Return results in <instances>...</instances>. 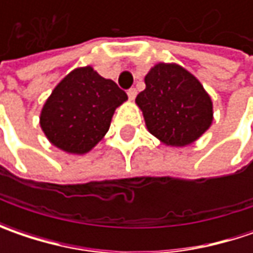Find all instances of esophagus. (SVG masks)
<instances>
[{
    "instance_id": "obj_1",
    "label": "esophagus",
    "mask_w": 253,
    "mask_h": 253,
    "mask_svg": "<svg viewBox=\"0 0 253 253\" xmlns=\"http://www.w3.org/2000/svg\"><path fill=\"white\" fill-rule=\"evenodd\" d=\"M128 97H129V100H133L136 97V88H129L128 90Z\"/></svg>"
}]
</instances>
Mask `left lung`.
<instances>
[{
	"label": "left lung",
	"mask_w": 253,
	"mask_h": 253,
	"mask_svg": "<svg viewBox=\"0 0 253 253\" xmlns=\"http://www.w3.org/2000/svg\"><path fill=\"white\" fill-rule=\"evenodd\" d=\"M136 97L152 135L171 146H184L207 131L212 102L200 82L177 64H156Z\"/></svg>",
	"instance_id": "obj_1"
}]
</instances>
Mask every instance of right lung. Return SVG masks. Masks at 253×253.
I'll return each instance as SVG.
<instances>
[{
  "label": "right lung",
  "mask_w": 253,
  "mask_h": 253,
  "mask_svg": "<svg viewBox=\"0 0 253 253\" xmlns=\"http://www.w3.org/2000/svg\"><path fill=\"white\" fill-rule=\"evenodd\" d=\"M128 98L117 83L90 66L76 69L56 85L41 114V126L54 146L82 155L107 133L114 111Z\"/></svg>",
  "instance_id": "right-lung-1"
}]
</instances>
